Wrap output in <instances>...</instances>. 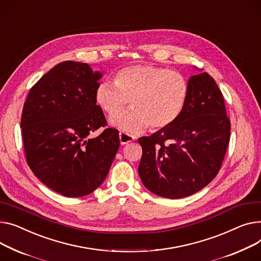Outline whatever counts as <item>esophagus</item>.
<instances>
[{"mask_svg":"<svg viewBox=\"0 0 261 261\" xmlns=\"http://www.w3.org/2000/svg\"><path fill=\"white\" fill-rule=\"evenodd\" d=\"M135 140V138L127 133H124V132H120L119 133V142H120V145H127L131 142H133Z\"/></svg>","mask_w":261,"mask_h":261,"instance_id":"esophagus-1","label":"esophagus"}]
</instances>
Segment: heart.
<instances>
[{"mask_svg": "<svg viewBox=\"0 0 261 261\" xmlns=\"http://www.w3.org/2000/svg\"><path fill=\"white\" fill-rule=\"evenodd\" d=\"M189 95V85L179 72L168 68L135 65L121 69L114 83L102 82L95 90V101L112 115L128 106L133 109L110 118V123L128 133H140L172 126L181 115Z\"/></svg>", "mask_w": 261, "mask_h": 261, "instance_id": "1", "label": "heart"}]
</instances>
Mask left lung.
<instances>
[{"mask_svg":"<svg viewBox=\"0 0 261 261\" xmlns=\"http://www.w3.org/2000/svg\"><path fill=\"white\" fill-rule=\"evenodd\" d=\"M186 107L172 126L138 138L143 148L138 174L158 196L177 199L209 185L220 170L231 125L214 79L191 76Z\"/></svg>","mask_w":261,"mask_h":261,"instance_id":"left-lung-1","label":"left lung"}]
</instances>
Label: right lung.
<instances>
[{"label":"right lung","instance_id":"add662e5","mask_svg":"<svg viewBox=\"0 0 261 261\" xmlns=\"http://www.w3.org/2000/svg\"><path fill=\"white\" fill-rule=\"evenodd\" d=\"M101 73L88 64L66 61L30 89L21 128L26 161L51 190L67 197L88 195L105 180L119 147L118 131L107 126L95 101Z\"/></svg>","mask_w":261,"mask_h":261}]
</instances>
